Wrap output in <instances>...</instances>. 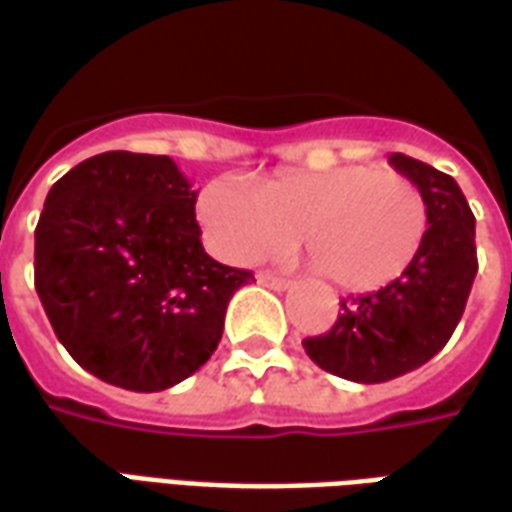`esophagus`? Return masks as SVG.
I'll use <instances>...</instances> for the list:
<instances>
[{
	"mask_svg": "<svg viewBox=\"0 0 512 512\" xmlns=\"http://www.w3.org/2000/svg\"><path fill=\"white\" fill-rule=\"evenodd\" d=\"M257 282H260V285H266V288H271V290H288L290 285H293L290 279L277 277V274H268V271H260V274H257Z\"/></svg>",
	"mask_w": 512,
	"mask_h": 512,
	"instance_id": "obj_1",
	"label": "esophagus"
}]
</instances>
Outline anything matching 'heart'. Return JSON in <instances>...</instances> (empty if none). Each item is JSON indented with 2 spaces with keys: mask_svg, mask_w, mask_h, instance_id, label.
Listing matches in <instances>:
<instances>
[{
  "mask_svg": "<svg viewBox=\"0 0 512 512\" xmlns=\"http://www.w3.org/2000/svg\"><path fill=\"white\" fill-rule=\"evenodd\" d=\"M197 219L213 252L233 263L285 252L301 233L329 282L376 290L417 257L428 202L400 172L348 164L282 172L257 191L238 178H216L202 186Z\"/></svg>",
  "mask_w": 512,
  "mask_h": 512,
  "instance_id": "1",
  "label": "heart"
}]
</instances>
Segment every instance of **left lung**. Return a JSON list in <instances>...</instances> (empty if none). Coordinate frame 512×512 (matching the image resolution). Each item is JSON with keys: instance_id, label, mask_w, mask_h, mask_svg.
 Wrapping results in <instances>:
<instances>
[{"instance_id": "1", "label": "left lung", "mask_w": 512, "mask_h": 512, "mask_svg": "<svg viewBox=\"0 0 512 512\" xmlns=\"http://www.w3.org/2000/svg\"><path fill=\"white\" fill-rule=\"evenodd\" d=\"M389 164L425 194V241L400 277L345 299L332 329L301 343L321 370L356 384H384L439 354L461 321L477 274L474 213L461 186L403 153H392Z\"/></svg>"}]
</instances>
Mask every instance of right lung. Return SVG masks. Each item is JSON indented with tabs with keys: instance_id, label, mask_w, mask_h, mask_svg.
I'll list each match as a JSON object with an SVG mask.
<instances>
[{
	"instance_id": "add662e5",
	"label": "right lung",
	"mask_w": 512,
	"mask_h": 512,
	"mask_svg": "<svg viewBox=\"0 0 512 512\" xmlns=\"http://www.w3.org/2000/svg\"><path fill=\"white\" fill-rule=\"evenodd\" d=\"M197 191L169 156L109 150L51 186L35 227V290L51 329L106 384L161 392L197 373L252 271L216 263Z\"/></svg>"
}]
</instances>
